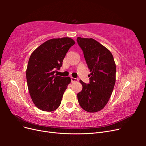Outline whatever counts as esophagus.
I'll use <instances>...</instances> for the list:
<instances>
[{"label":"esophagus","instance_id":"1","mask_svg":"<svg viewBox=\"0 0 146 146\" xmlns=\"http://www.w3.org/2000/svg\"><path fill=\"white\" fill-rule=\"evenodd\" d=\"M70 79H71V82H78V78H75L73 77H70Z\"/></svg>","mask_w":146,"mask_h":146}]
</instances>
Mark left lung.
Returning <instances> with one entry per match:
<instances>
[{"mask_svg": "<svg viewBox=\"0 0 146 146\" xmlns=\"http://www.w3.org/2000/svg\"><path fill=\"white\" fill-rule=\"evenodd\" d=\"M77 41L91 72L89 84L80 80L83 88L77 99L84 110L96 113L105 107L111 97L116 82V64L111 52L95 39L78 37Z\"/></svg>", "mask_w": 146, "mask_h": 146, "instance_id": "8db88e82", "label": "left lung"}]
</instances>
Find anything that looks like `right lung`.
Listing matches in <instances>:
<instances>
[{"label":"right lung","mask_w":146,"mask_h":146,"mask_svg":"<svg viewBox=\"0 0 146 146\" xmlns=\"http://www.w3.org/2000/svg\"><path fill=\"white\" fill-rule=\"evenodd\" d=\"M75 43L68 37L53 38L42 44L31 54L26 77L31 98L39 110L53 111L60 105L71 79L54 73L62 66L66 53Z\"/></svg>","instance_id":"add662e5"}]
</instances>
